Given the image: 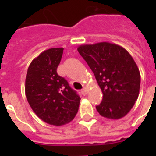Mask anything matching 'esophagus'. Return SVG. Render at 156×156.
I'll list each match as a JSON object with an SVG mask.
<instances>
[{"instance_id":"34e87169","label":"esophagus","mask_w":156,"mask_h":156,"mask_svg":"<svg viewBox=\"0 0 156 156\" xmlns=\"http://www.w3.org/2000/svg\"><path fill=\"white\" fill-rule=\"evenodd\" d=\"M81 93L83 94V95H86L88 93V90H87V88H83V90H81Z\"/></svg>"}]
</instances>
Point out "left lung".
<instances>
[{"label":"left lung","instance_id":"1","mask_svg":"<svg viewBox=\"0 0 156 156\" xmlns=\"http://www.w3.org/2000/svg\"><path fill=\"white\" fill-rule=\"evenodd\" d=\"M78 51L103 92L98 112L112 120L124 117L135 104L140 89V72L133 57L124 48L109 42L80 45Z\"/></svg>","mask_w":156,"mask_h":156}]
</instances>
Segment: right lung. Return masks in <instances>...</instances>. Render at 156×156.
Masks as SVG:
<instances>
[{"mask_svg": "<svg viewBox=\"0 0 156 156\" xmlns=\"http://www.w3.org/2000/svg\"><path fill=\"white\" fill-rule=\"evenodd\" d=\"M63 50L52 48L41 52L31 61L26 76V97L30 108L42 121L56 126L75 117L81 100L56 73Z\"/></svg>", "mask_w": 156, "mask_h": 156, "instance_id": "1", "label": "right lung"}]
</instances>
